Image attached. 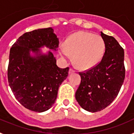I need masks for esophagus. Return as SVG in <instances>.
<instances>
[{
    "instance_id": "34e87169",
    "label": "esophagus",
    "mask_w": 134,
    "mask_h": 134,
    "mask_svg": "<svg viewBox=\"0 0 134 134\" xmlns=\"http://www.w3.org/2000/svg\"><path fill=\"white\" fill-rule=\"evenodd\" d=\"M69 72V74L74 73V72H75V70H74L73 69H72V68H70V70H69V72Z\"/></svg>"
}]
</instances>
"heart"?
<instances>
[{"mask_svg": "<svg viewBox=\"0 0 134 134\" xmlns=\"http://www.w3.org/2000/svg\"><path fill=\"white\" fill-rule=\"evenodd\" d=\"M105 50L104 41L99 35L90 32L79 31L72 35L61 46V55L69 59L74 55V62L79 69L92 68L99 62Z\"/></svg>", "mask_w": 134, "mask_h": 134, "instance_id": "obj_1", "label": "heart"}]
</instances>
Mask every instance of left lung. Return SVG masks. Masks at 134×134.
Instances as JSON below:
<instances>
[{
  "instance_id": "obj_1",
  "label": "left lung",
  "mask_w": 134,
  "mask_h": 134,
  "mask_svg": "<svg viewBox=\"0 0 134 134\" xmlns=\"http://www.w3.org/2000/svg\"><path fill=\"white\" fill-rule=\"evenodd\" d=\"M105 53L100 62L79 72L81 83L75 93L76 100L85 110L97 112L108 107L117 97L125 76L124 50L116 40L100 32Z\"/></svg>"
}]
</instances>
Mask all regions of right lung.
Returning a JSON list of instances; mask_svg holds the SVG:
<instances>
[{"instance_id":"add662e5","label":"right lung","mask_w":134,"mask_h":134,"mask_svg":"<svg viewBox=\"0 0 134 134\" xmlns=\"http://www.w3.org/2000/svg\"><path fill=\"white\" fill-rule=\"evenodd\" d=\"M51 27L38 29L21 35L10 49L7 77L15 99L26 109L43 112L57 99L59 86L68 77L69 68H60L51 51H56L59 39ZM34 53V56L30 53Z\"/></svg>"}]
</instances>
